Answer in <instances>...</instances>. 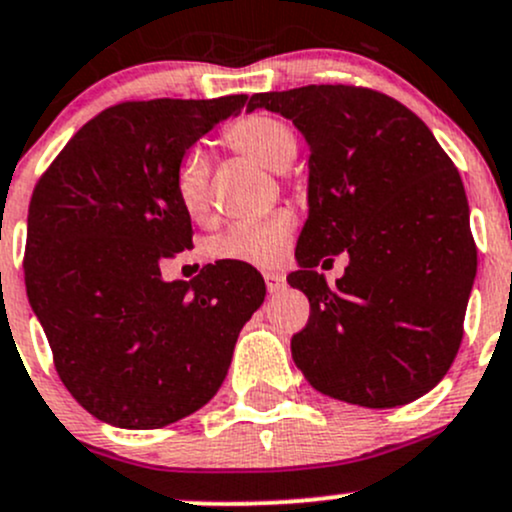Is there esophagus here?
<instances>
[{"mask_svg": "<svg viewBox=\"0 0 512 512\" xmlns=\"http://www.w3.org/2000/svg\"><path fill=\"white\" fill-rule=\"evenodd\" d=\"M263 278H266V288L271 295H278L285 290V276H280V273H263Z\"/></svg>", "mask_w": 512, "mask_h": 512, "instance_id": "esophagus-1", "label": "esophagus"}]
</instances>
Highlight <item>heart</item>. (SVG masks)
I'll return each instance as SVG.
<instances>
[{
    "instance_id": "b5f03b06",
    "label": "heart",
    "mask_w": 512,
    "mask_h": 512,
    "mask_svg": "<svg viewBox=\"0 0 512 512\" xmlns=\"http://www.w3.org/2000/svg\"><path fill=\"white\" fill-rule=\"evenodd\" d=\"M222 141L239 156L268 170H285L298 156V134L285 119L273 114H246L222 131ZM173 190L192 222H207L210 202V161L202 148H190L173 173ZM295 232V214L285 207L256 219L236 222L207 241L214 261L273 266L283 256Z\"/></svg>"
}]
</instances>
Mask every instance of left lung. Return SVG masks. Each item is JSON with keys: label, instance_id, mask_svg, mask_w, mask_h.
<instances>
[{"label": "left lung", "instance_id": "8db88e82", "mask_svg": "<svg viewBox=\"0 0 512 512\" xmlns=\"http://www.w3.org/2000/svg\"><path fill=\"white\" fill-rule=\"evenodd\" d=\"M256 107L293 119L310 146V214L288 276L310 300L295 366L351 405L422 398L459 351L476 278L459 170L415 112L368 87L261 92ZM339 253L350 266L327 286L314 268Z\"/></svg>", "mask_w": 512, "mask_h": 512}]
</instances>
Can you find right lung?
Masks as SVG:
<instances>
[{
	"mask_svg": "<svg viewBox=\"0 0 512 512\" xmlns=\"http://www.w3.org/2000/svg\"><path fill=\"white\" fill-rule=\"evenodd\" d=\"M249 97L122 102L90 119L36 183L24 273L53 364L75 400L124 430H158L210 403L266 283L210 263L190 283L161 261L192 246L173 190L185 151Z\"/></svg>",
	"mask_w": 512,
	"mask_h": 512,
	"instance_id": "right-lung-1",
	"label": "right lung"
}]
</instances>
